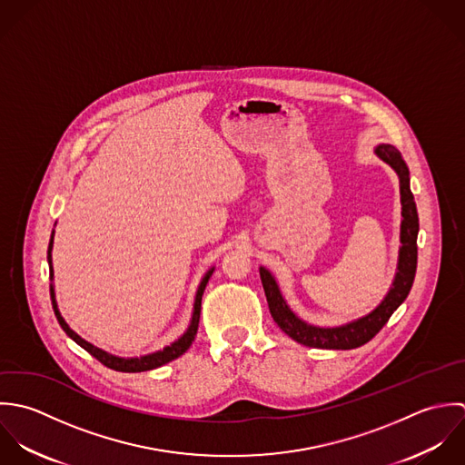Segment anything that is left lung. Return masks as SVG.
Returning a JSON list of instances; mask_svg holds the SVG:
<instances>
[{"instance_id": "8db88e82", "label": "left lung", "mask_w": 465, "mask_h": 465, "mask_svg": "<svg viewBox=\"0 0 465 465\" xmlns=\"http://www.w3.org/2000/svg\"><path fill=\"white\" fill-rule=\"evenodd\" d=\"M382 162H386L399 176L401 185V204H402V221H401V250L399 262L393 283L384 296V300L363 318H358L351 323L340 327H316L300 320L285 303L279 283L275 277L261 268V280L268 298L270 312L280 329L292 338L294 341L312 347V349H336L351 351L369 343L371 338L386 325L393 311L406 300L417 272V233H419V215L413 193L410 190V171L401 156V153L388 143H381L373 151Z\"/></svg>"}]
</instances>
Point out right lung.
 <instances>
[{
	"label": "right lung",
	"mask_w": 465,
	"mask_h": 465,
	"mask_svg": "<svg viewBox=\"0 0 465 465\" xmlns=\"http://www.w3.org/2000/svg\"><path fill=\"white\" fill-rule=\"evenodd\" d=\"M52 248H54V232H52V237H50V244H48V264H50V279L54 280V268H52ZM213 273V268L208 270L204 273V277L201 280L199 287H197V292H195V302H193V312H192V320H190V325L186 329L185 334L182 338H178L174 343H171L169 347L158 351V352H153V354H147V356H140V358H118V356H113L98 347H94L92 343H88L86 340H83L77 332H74L70 329V325L64 322V318L61 316L59 312V307H57V302H55V291H54V285H50V296H52V307H54V312L57 316V322L59 325L63 327V331L77 343L81 345L84 351H88L94 358H96L102 365H105L107 369H113L116 371H153V369H158L173 360H178L182 354H185L188 351V347L192 345L195 334H197V327H199V314H201V298H203V292H204V287L208 283V280Z\"/></svg>",
	"instance_id": "1"
}]
</instances>
